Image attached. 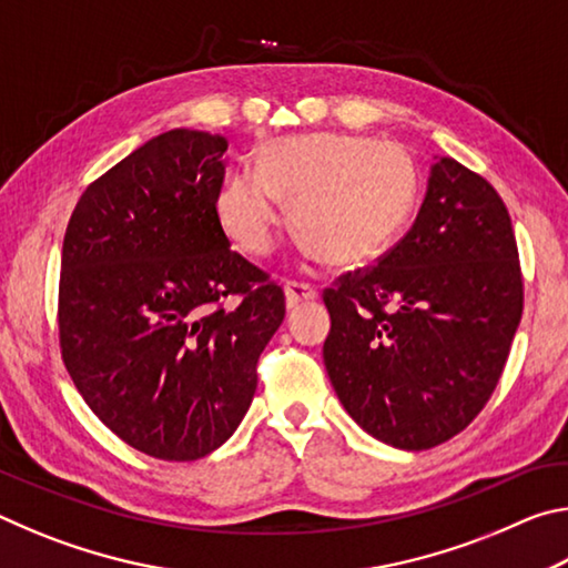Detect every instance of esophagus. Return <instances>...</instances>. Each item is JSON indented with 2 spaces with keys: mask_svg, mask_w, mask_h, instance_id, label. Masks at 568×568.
I'll list each match as a JSON object with an SVG mask.
<instances>
[{
  "mask_svg": "<svg viewBox=\"0 0 568 568\" xmlns=\"http://www.w3.org/2000/svg\"><path fill=\"white\" fill-rule=\"evenodd\" d=\"M318 297V291H315L313 285L307 283H295V281H287L285 283V305L287 307H295L301 303H311Z\"/></svg>",
  "mask_w": 568,
  "mask_h": 568,
  "instance_id": "34e87169",
  "label": "esophagus"
}]
</instances>
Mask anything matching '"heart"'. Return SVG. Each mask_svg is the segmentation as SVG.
I'll return each mask as SVG.
<instances>
[{"mask_svg": "<svg viewBox=\"0 0 568 568\" xmlns=\"http://www.w3.org/2000/svg\"><path fill=\"white\" fill-rule=\"evenodd\" d=\"M291 205V227L333 267H355L396 243L418 200V170L400 142L305 132L263 142L255 170H235L215 197L225 235L247 255L271 253Z\"/></svg>", "mask_w": 568, "mask_h": 568, "instance_id": "b5f03b06", "label": "heart"}]
</instances>
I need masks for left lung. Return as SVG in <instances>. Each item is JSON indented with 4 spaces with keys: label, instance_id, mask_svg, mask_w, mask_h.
<instances>
[{
    "label": "left lung",
    "instance_id": "left-lung-1",
    "mask_svg": "<svg viewBox=\"0 0 568 568\" xmlns=\"http://www.w3.org/2000/svg\"><path fill=\"white\" fill-rule=\"evenodd\" d=\"M323 301L325 371L365 434L403 450L454 438L491 398L524 311L504 200L440 158L406 237Z\"/></svg>",
    "mask_w": 568,
    "mask_h": 568
}]
</instances>
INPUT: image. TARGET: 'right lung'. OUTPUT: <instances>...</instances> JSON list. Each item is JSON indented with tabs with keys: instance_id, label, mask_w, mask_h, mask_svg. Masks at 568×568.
I'll list each match as a JSON object with an SVG mask.
<instances>
[{
	"instance_id": "right-lung-1",
	"label": "right lung",
	"mask_w": 568,
	"mask_h": 568,
	"mask_svg": "<svg viewBox=\"0 0 568 568\" xmlns=\"http://www.w3.org/2000/svg\"><path fill=\"white\" fill-rule=\"evenodd\" d=\"M227 140L170 130L82 192L62 245L60 345L124 444L195 460L235 434L285 318L281 285L230 250L215 197Z\"/></svg>"
}]
</instances>
